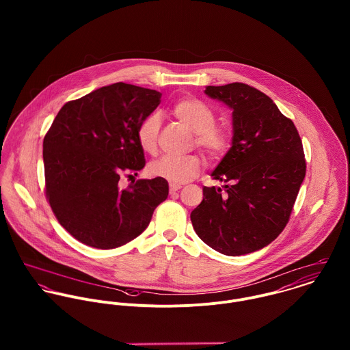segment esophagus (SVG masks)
<instances>
[{"label": "esophagus", "instance_id": "1", "mask_svg": "<svg viewBox=\"0 0 350 350\" xmlns=\"http://www.w3.org/2000/svg\"><path fill=\"white\" fill-rule=\"evenodd\" d=\"M180 189H182V186H179V185H170V193H171V194L179 191Z\"/></svg>", "mask_w": 350, "mask_h": 350}]
</instances>
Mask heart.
<instances>
[{"label":"heart","instance_id":"b5f03b06","mask_svg":"<svg viewBox=\"0 0 350 350\" xmlns=\"http://www.w3.org/2000/svg\"><path fill=\"white\" fill-rule=\"evenodd\" d=\"M174 116L191 132H194L196 146L210 160L218 159L228 148V135L224 129L215 126L213 110L203 102L194 98L179 100L172 107ZM161 118L157 113H150L137 126V142L142 150L154 153L157 150L159 131ZM198 156L185 157L163 156L150 164V172L171 185H182L196 178L200 171Z\"/></svg>","mask_w":350,"mask_h":350}]
</instances>
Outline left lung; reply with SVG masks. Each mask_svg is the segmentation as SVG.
Wrapping results in <instances>:
<instances>
[{
	"label": "left lung",
	"mask_w": 350,
	"mask_h": 350,
	"mask_svg": "<svg viewBox=\"0 0 350 350\" xmlns=\"http://www.w3.org/2000/svg\"><path fill=\"white\" fill-rule=\"evenodd\" d=\"M232 109V147L211 172L222 187H203L191 222L200 240L241 256L271 244L284 229L306 175L299 133L275 102L245 83L206 86Z\"/></svg>",
	"instance_id": "obj_1"
}]
</instances>
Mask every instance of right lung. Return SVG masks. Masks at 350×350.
I'll return each mask as SVG.
<instances>
[{
    "instance_id": "add662e5",
    "label": "right lung",
    "mask_w": 350,
    "mask_h": 350,
    "mask_svg": "<svg viewBox=\"0 0 350 350\" xmlns=\"http://www.w3.org/2000/svg\"><path fill=\"white\" fill-rule=\"evenodd\" d=\"M160 97L118 82L67 102L55 117L43 142L46 194L59 224L82 244L113 250L132 241L167 200L160 178L118 186L122 174L146 165L137 126Z\"/></svg>"
}]
</instances>
